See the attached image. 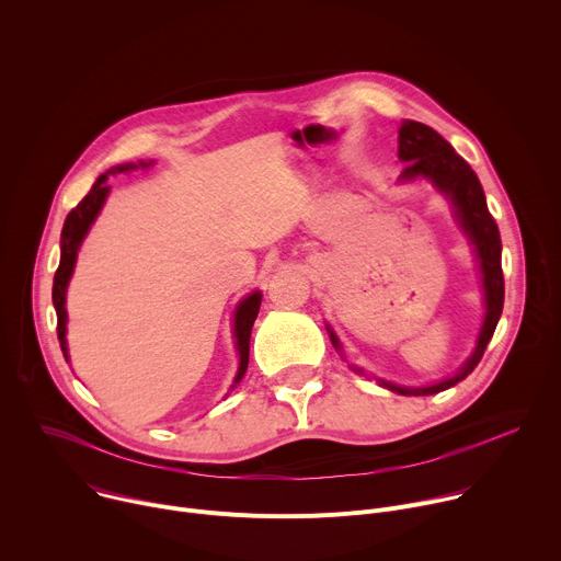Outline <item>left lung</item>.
Listing matches in <instances>:
<instances>
[{
  "label": "left lung",
  "instance_id": "8db88e82",
  "mask_svg": "<svg viewBox=\"0 0 561 561\" xmlns=\"http://www.w3.org/2000/svg\"><path fill=\"white\" fill-rule=\"evenodd\" d=\"M399 159L407 162L402 171V180H415V178H431L455 204L457 217L461 228L468 232L470 242L474 244L477 257H479V271H482L484 290H486V319L482 333H479L477 348L472 357L463 364V368L439 383L426 386V388H402L394 383L381 381L386 388L399 394H435L439 390H446L455 386L457 381L466 379L474 366L482 359L495 327L500 322V314L504 308V273H502V239L500 228L489 213L486 197L479 184L474 171L461 154L455 152V148L431 126L407 119L399 126ZM331 340L337 344L335 333H331Z\"/></svg>",
  "mask_w": 561,
  "mask_h": 561
}]
</instances>
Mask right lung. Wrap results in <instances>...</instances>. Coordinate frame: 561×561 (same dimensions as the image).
Returning a JSON list of instances; mask_svg holds the SVG:
<instances>
[{"label": "right lung", "mask_w": 561, "mask_h": 561, "mask_svg": "<svg viewBox=\"0 0 561 561\" xmlns=\"http://www.w3.org/2000/svg\"><path fill=\"white\" fill-rule=\"evenodd\" d=\"M128 169H135L133 164H124L117 169H111V173H124ZM108 175H100L98 182L93 184L91 193L79 202L66 217L64 228H61V260H59V268L55 273V282H53V304L57 310V337H59V346L64 351V357L68 359V348H66V286L68 279L72 275L75 268V260H77V251L79 244H82L84 234L89 232L91 224L95 221L98 213L102 210V204L108 195L106 180ZM260 304H262V295L253 293L249 295L242 304L237 306V314H234V337H237V351H239V370L234 377V383L242 381L247 368H249V344H251V331L260 312Z\"/></svg>", "instance_id": "1"}]
</instances>
